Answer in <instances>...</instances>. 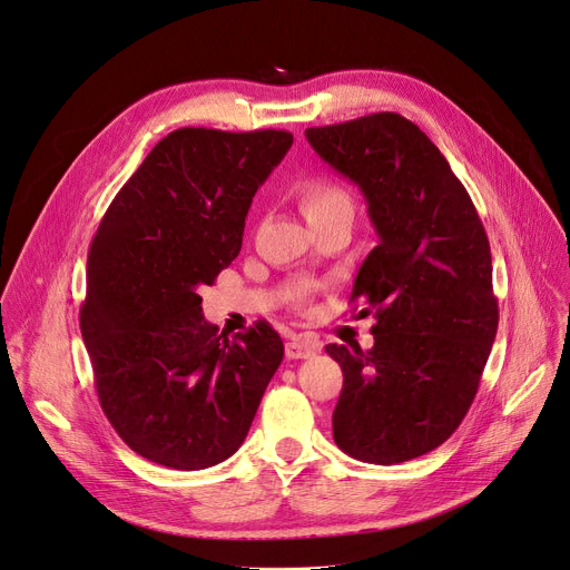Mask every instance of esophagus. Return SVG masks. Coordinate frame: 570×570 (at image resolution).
I'll return each mask as SVG.
<instances>
[{
  "instance_id": "obj_1",
  "label": "esophagus",
  "mask_w": 570,
  "mask_h": 570,
  "mask_svg": "<svg viewBox=\"0 0 570 570\" xmlns=\"http://www.w3.org/2000/svg\"><path fill=\"white\" fill-rule=\"evenodd\" d=\"M321 350V342L307 335H298L286 342V358H309Z\"/></svg>"
}]
</instances>
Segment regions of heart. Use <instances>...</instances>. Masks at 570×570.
<instances>
[{"mask_svg":"<svg viewBox=\"0 0 570 570\" xmlns=\"http://www.w3.org/2000/svg\"><path fill=\"white\" fill-rule=\"evenodd\" d=\"M298 203L309 224L328 216H352L354 200L337 179L326 175H314L301 181L298 186Z\"/></svg>","mask_w":570,"mask_h":570,"instance_id":"obj_1","label":"heart"}]
</instances>
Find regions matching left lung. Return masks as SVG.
I'll use <instances>...</instances> for the list:
<instances>
[{
    "label": "left lung",
    "mask_w": 570,
    "mask_h": 570,
    "mask_svg": "<svg viewBox=\"0 0 570 570\" xmlns=\"http://www.w3.org/2000/svg\"><path fill=\"white\" fill-rule=\"evenodd\" d=\"M307 141L363 193L380 244L350 303L373 314V350L328 344L342 367L333 438L350 456L393 465L448 440L475 401L499 328L491 252L478 209L412 120L367 114Z\"/></svg>",
    "instance_id": "left-lung-1"
}]
</instances>
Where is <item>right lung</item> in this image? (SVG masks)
Listing matches in <instances>:
<instances>
[{
	"instance_id": "1",
	"label": "right lung",
	"mask_w": 570,
	"mask_h": 570,
	"mask_svg": "<svg viewBox=\"0 0 570 570\" xmlns=\"http://www.w3.org/2000/svg\"><path fill=\"white\" fill-rule=\"evenodd\" d=\"M291 144L286 130L169 132L90 242L79 321L97 399L148 461L203 470L235 454L284 358L267 321L218 333L197 291L237 258L254 195Z\"/></svg>"
}]
</instances>
